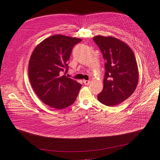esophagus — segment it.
Segmentation results:
<instances>
[{
  "mask_svg": "<svg viewBox=\"0 0 160 160\" xmlns=\"http://www.w3.org/2000/svg\"><path fill=\"white\" fill-rule=\"evenodd\" d=\"M83 83H84L85 85H88V84H89L90 81H89V80H83Z\"/></svg>",
  "mask_w": 160,
  "mask_h": 160,
  "instance_id": "obj_1",
  "label": "esophagus"
}]
</instances>
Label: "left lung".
<instances>
[{
    "label": "left lung",
    "mask_w": 160,
    "mask_h": 160,
    "mask_svg": "<svg viewBox=\"0 0 160 160\" xmlns=\"http://www.w3.org/2000/svg\"><path fill=\"white\" fill-rule=\"evenodd\" d=\"M93 40L105 60L104 87L97 98L102 104L114 106L129 98L136 89L139 71L135 55L127 44L113 37L97 36Z\"/></svg>",
    "instance_id": "1"
}]
</instances>
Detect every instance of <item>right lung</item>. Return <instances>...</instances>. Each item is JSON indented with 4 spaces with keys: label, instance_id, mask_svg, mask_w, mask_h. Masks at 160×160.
<instances>
[{
    "label": "right lung",
    "instance_id": "add662e5",
    "mask_svg": "<svg viewBox=\"0 0 160 160\" xmlns=\"http://www.w3.org/2000/svg\"><path fill=\"white\" fill-rule=\"evenodd\" d=\"M81 39L54 35L35 48L28 64L31 86L38 97L47 105L62 110L72 104L82 87L62 72L68 70L73 47Z\"/></svg>",
    "mask_w": 160,
    "mask_h": 160
}]
</instances>
